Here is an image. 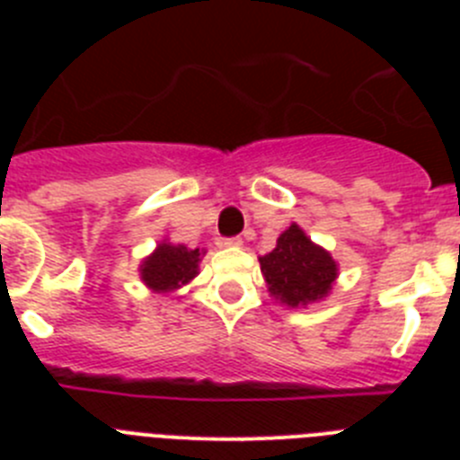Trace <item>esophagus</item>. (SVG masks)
<instances>
[{"mask_svg": "<svg viewBox=\"0 0 460 460\" xmlns=\"http://www.w3.org/2000/svg\"><path fill=\"white\" fill-rule=\"evenodd\" d=\"M218 246H242V239L239 237H223V239H218Z\"/></svg>", "mask_w": 460, "mask_h": 460, "instance_id": "34e87169", "label": "esophagus"}]
</instances>
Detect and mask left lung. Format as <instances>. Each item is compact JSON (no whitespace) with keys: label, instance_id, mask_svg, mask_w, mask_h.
<instances>
[{"label":"left lung","instance_id":"left-lung-1","mask_svg":"<svg viewBox=\"0 0 460 460\" xmlns=\"http://www.w3.org/2000/svg\"><path fill=\"white\" fill-rule=\"evenodd\" d=\"M260 270L270 295L292 308L324 299L339 276V265L332 253L313 243L296 223L276 239L271 253L260 258Z\"/></svg>","mask_w":460,"mask_h":460}]
</instances>
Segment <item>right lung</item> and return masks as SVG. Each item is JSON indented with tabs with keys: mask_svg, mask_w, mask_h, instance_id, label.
<instances>
[{
	"mask_svg": "<svg viewBox=\"0 0 460 460\" xmlns=\"http://www.w3.org/2000/svg\"><path fill=\"white\" fill-rule=\"evenodd\" d=\"M205 251L186 249L184 243L161 242L152 255L142 260L140 279L154 292H172L198 276Z\"/></svg>",
	"mask_w": 460,
	"mask_h": 460,
	"instance_id": "1",
	"label": "right lung"
}]
</instances>
